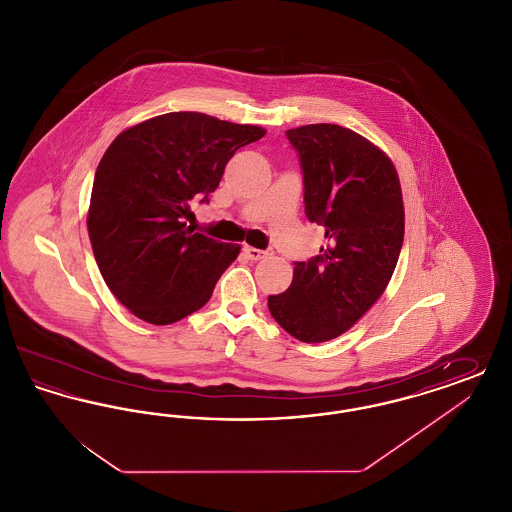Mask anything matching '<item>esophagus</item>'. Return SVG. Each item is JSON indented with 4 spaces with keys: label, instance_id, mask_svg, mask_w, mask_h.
Listing matches in <instances>:
<instances>
[{
    "label": "esophagus",
    "instance_id": "obj_1",
    "mask_svg": "<svg viewBox=\"0 0 512 512\" xmlns=\"http://www.w3.org/2000/svg\"><path fill=\"white\" fill-rule=\"evenodd\" d=\"M244 251L249 261H259V259H263V257H265V255L268 253V251L257 249V247H249V245H245Z\"/></svg>",
    "mask_w": 512,
    "mask_h": 512
}]
</instances>
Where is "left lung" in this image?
<instances>
[{
  "instance_id": "1",
  "label": "left lung",
  "mask_w": 512,
  "mask_h": 512,
  "mask_svg": "<svg viewBox=\"0 0 512 512\" xmlns=\"http://www.w3.org/2000/svg\"><path fill=\"white\" fill-rule=\"evenodd\" d=\"M303 172L305 215L324 228L317 257L297 261L290 288L268 311L295 340L322 343L349 330L384 293L397 265L405 211L390 157L338 124L286 132Z\"/></svg>"
}]
</instances>
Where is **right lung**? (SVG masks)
Wrapping results in <instances>:
<instances>
[{
    "instance_id": "obj_1",
    "label": "right lung",
    "mask_w": 512,
    "mask_h": 512,
    "mask_svg": "<svg viewBox=\"0 0 512 512\" xmlns=\"http://www.w3.org/2000/svg\"><path fill=\"white\" fill-rule=\"evenodd\" d=\"M267 132L205 113H167L119 134L99 161L88 234L113 295L149 324L201 309L240 245L194 232L190 203L217 190L226 163Z\"/></svg>"
}]
</instances>
